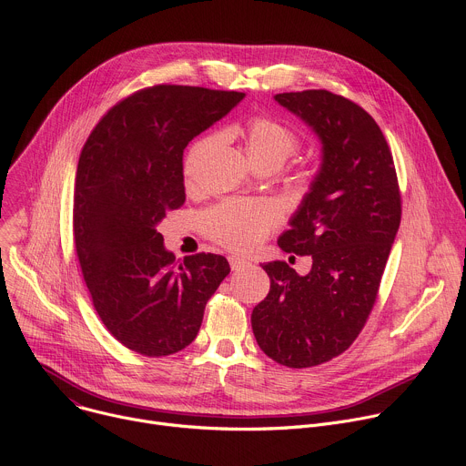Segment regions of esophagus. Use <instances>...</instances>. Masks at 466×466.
I'll return each instance as SVG.
<instances>
[{"label":"esophagus","instance_id":"34e87169","mask_svg":"<svg viewBox=\"0 0 466 466\" xmlns=\"http://www.w3.org/2000/svg\"><path fill=\"white\" fill-rule=\"evenodd\" d=\"M228 261H230V268H232V271L245 269L247 265H248V261H247L245 258H239V256H230V258H228Z\"/></svg>","mask_w":466,"mask_h":466}]
</instances>
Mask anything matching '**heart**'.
Instances as JSON below:
<instances>
[{
    "label": "heart",
    "mask_w": 466,
    "mask_h": 466,
    "mask_svg": "<svg viewBox=\"0 0 466 466\" xmlns=\"http://www.w3.org/2000/svg\"><path fill=\"white\" fill-rule=\"evenodd\" d=\"M243 142L250 162L271 158L284 164L299 147L295 132L271 117H254L243 130ZM216 144L218 138L208 137L189 147L184 160L186 177L195 173L198 162ZM205 225L218 243L234 250H247L271 232L277 225V214L261 203L227 201L205 216Z\"/></svg>",
    "instance_id": "obj_1"
}]
</instances>
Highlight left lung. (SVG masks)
Here are the masks:
<instances>
[{
    "label": "left lung",
    "mask_w": 466,
    "mask_h": 466,
    "mask_svg": "<svg viewBox=\"0 0 466 466\" xmlns=\"http://www.w3.org/2000/svg\"><path fill=\"white\" fill-rule=\"evenodd\" d=\"M320 140V167L279 247L311 256L300 277L286 261L261 268L271 289L250 315L259 349L291 369L343 354L376 302L400 227L402 201L392 155L360 105L328 90L277 94Z\"/></svg>",
    "instance_id": "left-lung-1"
}]
</instances>
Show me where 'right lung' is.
<instances>
[{
	"instance_id": "obj_1",
	"label": "right lung",
	"mask_w": 466,
	"mask_h": 466,
	"mask_svg": "<svg viewBox=\"0 0 466 466\" xmlns=\"http://www.w3.org/2000/svg\"><path fill=\"white\" fill-rule=\"evenodd\" d=\"M245 94L157 85L114 105L77 164L74 239L94 308L110 334L149 358L186 349L230 273L219 254L175 261L158 232L186 201L182 155Z\"/></svg>"
}]
</instances>
